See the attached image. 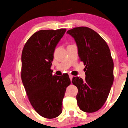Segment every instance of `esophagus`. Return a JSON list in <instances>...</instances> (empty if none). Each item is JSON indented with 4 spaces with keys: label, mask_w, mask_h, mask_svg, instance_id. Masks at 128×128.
Wrapping results in <instances>:
<instances>
[{
    "label": "esophagus",
    "mask_w": 128,
    "mask_h": 128,
    "mask_svg": "<svg viewBox=\"0 0 128 128\" xmlns=\"http://www.w3.org/2000/svg\"><path fill=\"white\" fill-rule=\"evenodd\" d=\"M73 77H74L73 75H72L71 74L69 75V78H70V79L71 81H72V78H73Z\"/></svg>",
    "instance_id": "obj_1"
}]
</instances>
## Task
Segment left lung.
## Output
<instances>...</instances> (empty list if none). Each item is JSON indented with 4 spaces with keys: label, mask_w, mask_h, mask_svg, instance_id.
<instances>
[{
    "label": "left lung",
    "mask_w": 128,
    "mask_h": 128,
    "mask_svg": "<svg viewBox=\"0 0 128 128\" xmlns=\"http://www.w3.org/2000/svg\"><path fill=\"white\" fill-rule=\"evenodd\" d=\"M67 34L74 38L81 61L86 66L85 80L72 78L77 87L76 100L82 111L92 113L104 106L114 82V61L108 45L96 32L87 27H78Z\"/></svg>",
    "instance_id": "obj_1"
}]
</instances>
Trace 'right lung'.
I'll list each match as a JSON object with an SVG mask.
<instances>
[{
    "instance_id": "right-lung-1",
    "label": "right lung",
    "mask_w": 128,
    "mask_h": 128,
    "mask_svg": "<svg viewBox=\"0 0 128 128\" xmlns=\"http://www.w3.org/2000/svg\"><path fill=\"white\" fill-rule=\"evenodd\" d=\"M66 29L40 30L28 39L21 55V80L34 110L46 118L58 116L62 100L70 84L68 74L53 75L54 52Z\"/></svg>"
}]
</instances>
